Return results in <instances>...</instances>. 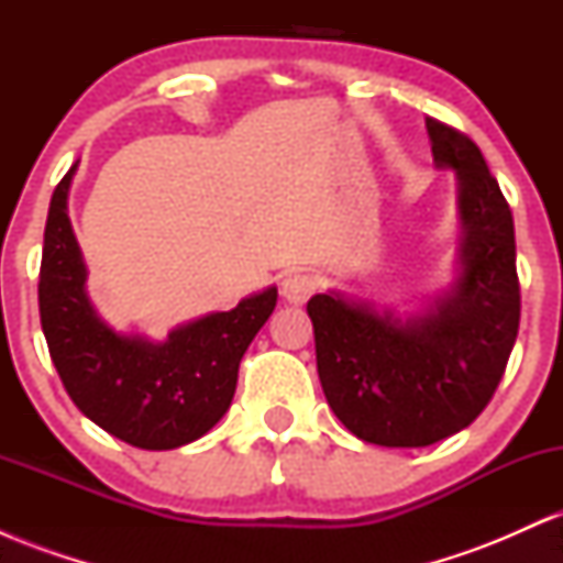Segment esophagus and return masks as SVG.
<instances>
[{
    "instance_id": "obj_1",
    "label": "esophagus",
    "mask_w": 563,
    "mask_h": 563,
    "mask_svg": "<svg viewBox=\"0 0 563 563\" xmlns=\"http://www.w3.org/2000/svg\"><path fill=\"white\" fill-rule=\"evenodd\" d=\"M318 290V280L309 273H288L280 283L283 299L290 303H303Z\"/></svg>"
}]
</instances>
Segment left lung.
<instances>
[{"label":"left lung","mask_w":563,"mask_h":563,"mask_svg":"<svg viewBox=\"0 0 563 563\" xmlns=\"http://www.w3.org/2000/svg\"><path fill=\"white\" fill-rule=\"evenodd\" d=\"M439 169L457 174L461 275L423 314L318 294L307 303L328 405L363 442L426 448L476 421L506 373L521 314L514 217L474 140L426 119Z\"/></svg>","instance_id":"1"}]
</instances>
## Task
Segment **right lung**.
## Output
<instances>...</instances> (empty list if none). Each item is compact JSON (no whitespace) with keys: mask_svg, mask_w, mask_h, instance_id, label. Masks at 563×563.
Here are the masks:
<instances>
[{"mask_svg":"<svg viewBox=\"0 0 563 563\" xmlns=\"http://www.w3.org/2000/svg\"><path fill=\"white\" fill-rule=\"evenodd\" d=\"M74 172L76 164L49 200L38 269V314L57 376L89 421L132 448L196 442L228 412L238 367L273 314L277 288L174 328L161 344L115 333L97 318L84 288L87 267L68 219Z\"/></svg>","mask_w":563,"mask_h":563,"instance_id":"add662e5","label":"right lung"}]
</instances>
